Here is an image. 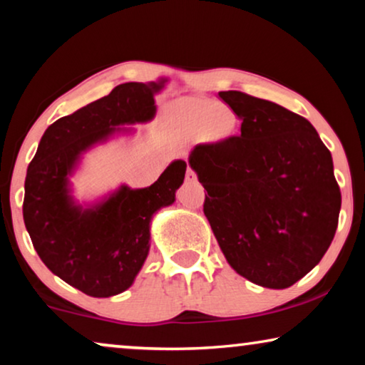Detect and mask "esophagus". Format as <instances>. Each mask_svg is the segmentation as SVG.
Listing matches in <instances>:
<instances>
[{"label": "esophagus", "mask_w": 365, "mask_h": 365, "mask_svg": "<svg viewBox=\"0 0 365 365\" xmlns=\"http://www.w3.org/2000/svg\"><path fill=\"white\" fill-rule=\"evenodd\" d=\"M186 181H187V182H197V174L194 173L191 168H187V173H186Z\"/></svg>", "instance_id": "obj_1"}]
</instances>
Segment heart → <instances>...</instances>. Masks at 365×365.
<instances>
[{
  "instance_id": "1",
  "label": "heart",
  "mask_w": 365,
  "mask_h": 365,
  "mask_svg": "<svg viewBox=\"0 0 365 365\" xmlns=\"http://www.w3.org/2000/svg\"><path fill=\"white\" fill-rule=\"evenodd\" d=\"M217 101L202 98H191L182 103V114L186 128L191 133L201 131L202 138L212 143L226 141L236 129V118L231 123V114Z\"/></svg>"
}]
</instances>
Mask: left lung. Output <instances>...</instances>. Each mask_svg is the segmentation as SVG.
Returning <instances> with one entry per match:
<instances>
[{
    "mask_svg": "<svg viewBox=\"0 0 365 365\" xmlns=\"http://www.w3.org/2000/svg\"><path fill=\"white\" fill-rule=\"evenodd\" d=\"M219 98L241 119V134L197 144L189 166L206 189L204 214L237 274L286 289L331 246L341 189L331 151L306 118L241 91Z\"/></svg>",
    "mask_w": 365,
    "mask_h": 365,
    "instance_id": "obj_1",
    "label": "left lung"
}]
</instances>
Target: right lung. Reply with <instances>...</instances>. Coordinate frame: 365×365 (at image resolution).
I'll use <instances>...</instances> for the list:
<instances>
[{
  "label": "right lung",
  "instance_id": "obj_1",
  "mask_svg": "<svg viewBox=\"0 0 365 365\" xmlns=\"http://www.w3.org/2000/svg\"><path fill=\"white\" fill-rule=\"evenodd\" d=\"M158 83H124L108 96L59 118L44 131L24 181L23 219L38 256L49 271L91 297H111L131 287L149 252L151 219L176 201L187 164L173 161L149 187L123 186L101 202H74L69 176L81 154L124 124L156 114Z\"/></svg>",
  "mask_w": 365,
  "mask_h": 365
}]
</instances>
